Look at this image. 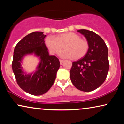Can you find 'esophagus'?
Listing matches in <instances>:
<instances>
[{"label":"esophagus","instance_id":"1","mask_svg":"<svg viewBox=\"0 0 124 124\" xmlns=\"http://www.w3.org/2000/svg\"><path fill=\"white\" fill-rule=\"evenodd\" d=\"M63 62H64V60H60V64H62V63H63Z\"/></svg>","mask_w":124,"mask_h":124}]
</instances>
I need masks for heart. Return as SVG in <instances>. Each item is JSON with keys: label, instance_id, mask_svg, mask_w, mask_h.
I'll list each match as a JSON object with an SVG mask.
<instances>
[{"label": "heart", "instance_id": "1", "mask_svg": "<svg viewBox=\"0 0 124 124\" xmlns=\"http://www.w3.org/2000/svg\"><path fill=\"white\" fill-rule=\"evenodd\" d=\"M45 44L52 54H58L64 46L65 50L61 51L59 56L65 59L78 60L84 57L89 50L87 42L73 32L62 34L56 38L48 36L46 39Z\"/></svg>", "mask_w": 124, "mask_h": 124}]
</instances>
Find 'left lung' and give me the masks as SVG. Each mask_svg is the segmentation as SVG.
Masks as SVG:
<instances>
[{"label": "left lung", "mask_w": 124, "mask_h": 124, "mask_svg": "<svg viewBox=\"0 0 124 124\" xmlns=\"http://www.w3.org/2000/svg\"><path fill=\"white\" fill-rule=\"evenodd\" d=\"M77 31L86 38L89 50L83 58L73 62L70 80L77 89L89 92L106 80L109 67L108 48L103 39L94 32L86 29Z\"/></svg>", "instance_id": "left-lung-1"}]
</instances>
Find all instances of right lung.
<instances>
[{"mask_svg": "<svg viewBox=\"0 0 124 124\" xmlns=\"http://www.w3.org/2000/svg\"><path fill=\"white\" fill-rule=\"evenodd\" d=\"M43 32L35 31L27 35L15 47L12 70L17 83L23 91L33 95L45 94L53 85L60 66L58 58L49 55ZM34 54L40 62L34 73L27 74L22 70L21 63L25 55Z\"/></svg>", "mask_w": 124, "mask_h": 124, "instance_id": "right-lung-1", "label": "right lung"}]
</instances>
